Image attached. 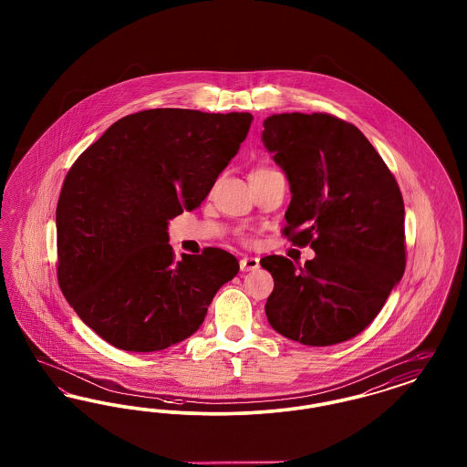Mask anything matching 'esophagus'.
<instances>
[{
  "mask_svg": "<svg viewBox=\"0 0 467 467\" xmlns=\"http://www.w3.org/2000/svg\"><path fill=\"white\" fill-rule=\"evenodd\" d=\"M240 267H242V271H254L259 267V259L257 257H244L240 261Z\"/></svg>",
  "mask_w": 467,
  "mask_h": 467,
  "instance_id": "esophagus-1",
  "label": "esophagus"
}]
</instances>
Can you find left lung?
I'll list each match as a JSON object with an SVG mask.
<instances>
[{"instance_id": "left-lung-1", "label": "left lung", "mask_w": 467, "mask_h": 467, "mask_svg": "<svg viewBox=\"0 0 467 467\" xmlns=\"http://www.w3.org/2000/svg\"><path fill=\"white\" fill-rule=\"evenodd\" d=\"M263 143L289 180L285 236L315 257L296 266L267 255L275 280L271 327L292 341L327 347L362 333L406 266L400 185L356 126L327 113H275Z\"/></svg>"}]
</instances>
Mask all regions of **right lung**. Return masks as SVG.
<instances>
[{"mask_svg": "<svg viewBox=\"0 0 467 467\" xmlns=\"http://www.w3.org/2000/svg\"><path fill=\"white\" fill-rule=\"evenodd\" d=\"M254 117L154 109L113 122L67 171L56 210L57 278L86 326L126 352L200 329L238 259L175 254L168 223L192 212L238 154Z\"/></svg>", "mask_w": 467, "mask_h": 467, "instance_id": "1", "label": "right lung"}]
</instances>
